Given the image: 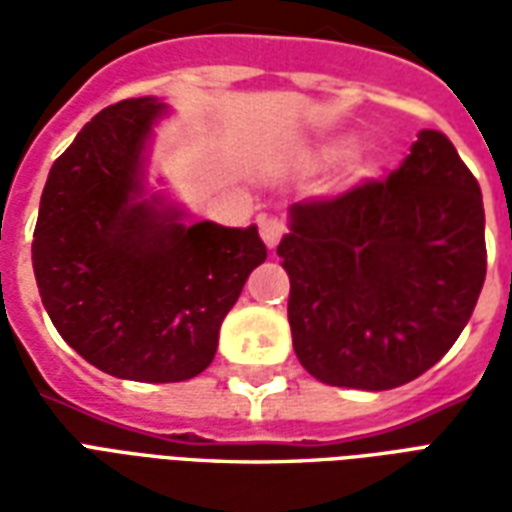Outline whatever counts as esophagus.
Returning <instances> with one entry per match:
<instances>
[{"mask_svg": "<svg viewBox=\"0 0 512 512\" xmlns=\"http://www.w3.org/2000/svg\"><path fill=\"white\" fill-rule=\"evenodd\" d=\"M257 227H260V238L266 241L268 249H274L282 241V235H285V222L279 216H260Z\"/></svg>", "mask_w": 512, "mask_h": 512, "instance_id": "34e87169", "label": "esophagus"}]
</instances>
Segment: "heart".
<instances>
[{
    "label": "heart",
    "mask_w": 512,
    "mask_h": 512,
    "mask_svg": "<svg viewBox=\"0 0 512 512\" xmlns=\"http://www.w3.org/2000/svg\"><path fill=\"white\" fill-rule=\"evenodd\" d=\"M343 153V142H323V145H318L315 150H310L307 153V164H326V161H332V158H337ZM365 172V161L359 156H348L345 158L343 164V178L354 180L359 178Z\"/></svg>",
    "instance_id": "obj_1"
}]
</instances>
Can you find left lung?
Returning <instances> with one entry per match:
<instances>
[{
    "mask_svg": "<svg viewBox=\"0 0 512 512\" xmlns=\"http://www.w3.org/2000/svg\"><path fill=\"white\" fill-rule=\"evenodd\" d=\"M304 370L329 386L395 389L447 354L485 282L480 183L439 131L389 178L290 205L277 246Z\"/></svg>",
    "mask_w": 512,
    "mask_h": 512,
    "instance_id": "8db88e82",
    "label": "left lung"
}]
</instances>
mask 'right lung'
Listing matches in <instances>:
<instances>
[{
  "label": "right lung",
  "instance_id": "obj_1",
  "mask_svg": "<svg viewBox=\"0 0 512 512\" xmlns=\"http://www.w3.org/2000/svg\"><path fill=\"white\" fill-rule=\"evenodd\" d=\"M164 106L128 98L79 131L40 197L32 268L62 340L115 378L169 384L213 362L224 315L266 260L257 227L183 224L136 202L139 156Z\"/></svg>",
  "mask_w": 512,
  "mask_h": 512
}]
</instances>
